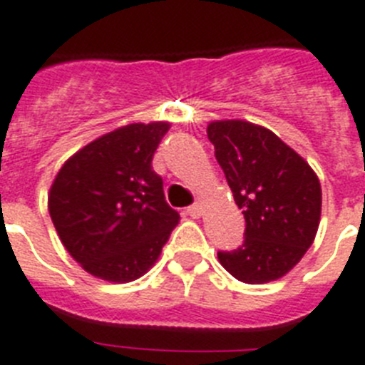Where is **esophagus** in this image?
I'll return each mask as SVG.
<instances>
[{"label":"esophagus","instance_id":"1","mask_svg":"<svg viewBox=\"0 0 365 365\" xmlns=\"http://www.w3.org/2000/svg\"><path fill=\"white\" fill-rule=\"evenodd\" d=\"M187 215L192 218H200L202 217V205L200 204H192L187 207Z\"/></svg>","mask_w":365,"mask_h":365}]
</instances>
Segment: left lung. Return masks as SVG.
Wrapping results in <instances>:
<instances>
[{"mask_svg": "<svg viewBox=\"0 0 365 365\" xmlns=\"http://www.w3.org/2000/svg\"><path fill=\"white\" fill-rule=\"evenodd\" d=\"M207 138L242 209L244 244L218 252L242 283L283 277L312 246L322 217V185L309 163L272 130L240 119L213 121Z\"/></svg>", "mask_w": 365, "mask_h": 365, "instance_id": "8db88e82", "label": "left lung"}]
</instances>
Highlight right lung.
<instances>
[{
  "label": "right lung",
  "instance_id": "right-lung-1",
  "mask_svg": "<svg viewBox=\"0 0 365 365\" xmlns=\"http://www.w3.org/2000/svg\"><path fill=\"white\" fill-rule=\"evenodd\" d=\"M170 123H132L75 152L49 189L47 207L78 264L110 283L150 270L180 215L165 202L152 158Z\"/></svg>",
  "mask_w": 365,
  "mask_h": 365
}]
</instances>
